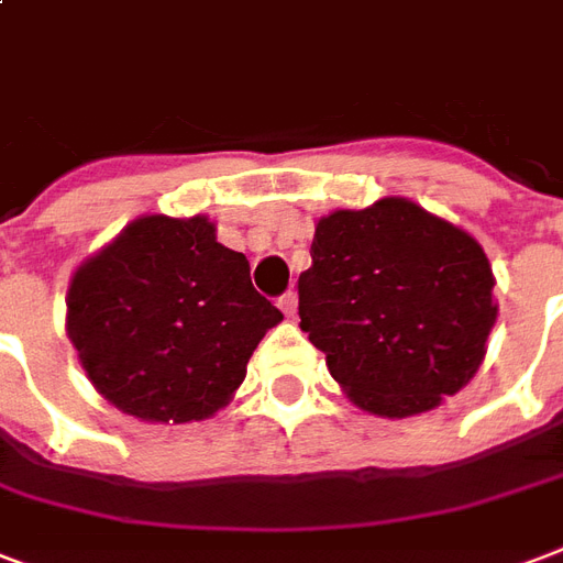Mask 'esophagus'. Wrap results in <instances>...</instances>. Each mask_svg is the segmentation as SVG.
Returning a JSON list of instances; mask_svg holds the SVG:
<instances>
[{"instance_id": "obj_1", "label": "esophagus", "mask_w": 563, "mask_h": 563, "mask_svg": "<svg viewBox=\"0 0 563 563\" xmlns=\"http://www.w3.org/2000/svg\"><path fill=\"white\" fill-rule=\"evenodd\" d=\"M297 306H299V299H297V294H294V290H287V294H282V297H278V308H282L287 317L297 314Z\"/></svg>"}]
</instances>
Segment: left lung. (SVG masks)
Masks as SVG:
<instances>
[{"instance_id": "left-lung-1", "label": "left lung", "mask_w": 563, "mask_h": 563, "mask_svg": "<svg viewBox=\"0 0 563 563\" xmlns=\"http://www.w3.org/2000/svg\"><path fill=\"white\" fill-rule=\"evenodd\" d=\"M493 269L475 236L409 198L317 222L299 327L365 412L407 418L457 395L496 327Z\"/></svg>"}]
</instances>
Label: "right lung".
<instances>
[{
  "label": "right lung",
  "mask_w": 563,
  "mask_h": 563,
  "mask_svg": "<svg viewBox=\"0 0 563 563\" xmlns=\"http://www.w3.org/2000/svg\"><path fill=\"white\" fill-rule=\"evenodd\" d=\"M282 323L243 252L207 217H142L79 266L67 338L100 395L142 421H201L225 407L266 329Z\"/></svg>",
  "instance_id": "add662e5"
}]
</instances>
